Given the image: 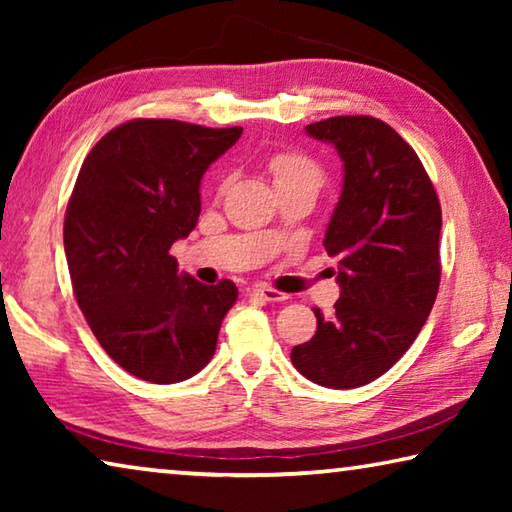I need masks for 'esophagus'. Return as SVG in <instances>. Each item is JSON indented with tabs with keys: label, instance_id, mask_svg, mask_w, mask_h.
Listing matches in <instances>:
<instances>
[{
	"label": "esophagus",
	"instance_id": "esophagus-1",
	"mask_svg": "<svg viewBox=\"0 0 512 512\" xmlns=\"http://www.w3.org/2000/svg\"><path fill=\"white\" fill-rule=\"evenodd\" d=\"M253 296L262 298V300H268V302H284V300H289L287 293L277 291L273 287H255L253 289Z\"/></svg>",
	"mask_w": 512,
	"mask_h": 512
}]
</instances>
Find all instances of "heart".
Here are the masks:
<instances>
[{
    "instance_id": "1",
    "label": "heart",
    "mask_w": 512,
    "mask_h": 512,
    "mask_svg": "<svg viewBox=\"0 0 512 512\" xmlns=\"http://www.w3.org/2000/svg\"><path fill=\"white\" fill-rule=\"evenodd\" d=\"M275 185H291V183H320L323 173L318 164L305 153L298 151H280L268 160Z\"/></svg>"
}]
</instances>
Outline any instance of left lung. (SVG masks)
Listing matches in <instances>:
<instances>
[{
    "label": "left lung",
    "mask_w": 512,
    "mask_h": 512,
    "mask_svg": "<svg viewBox=\"0 0 512 512\" xmlns=\"http://www.w3.org/2000/svg\"><path fill=\"white\" fill-rule=\"evenodd\" d=\"M343 160V189L325 232L341 298L314 309V339L296 345L300 375L359 388L384 375L427 323L440 284V203L415 151L381 119L329 117L307 126Z\"/></svg>",
    "instance_id": "1"
}]
</instances>
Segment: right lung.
<instances>
[{
  "mask_svg": "<svg viewBox=\"0 0 512 512\" xmlns=\"http://www.w3.org/2000/svg\"><path fill=\"white\" fill-rule=\"evenodd\" d=\"M241 126L133 119L88 153L65 212L74 296L110 359L151 384H176L210 363L235 282L207 287L169 255L196 228L201 178Z\"/></svg>",
  "mask_w": 512,
  "mask_h": 512,
  "instance_id": "obj_1",
  "label": "right lung"
}]
</instances>
